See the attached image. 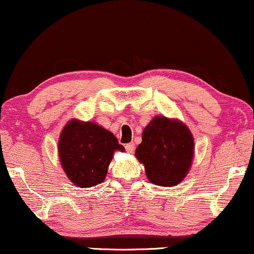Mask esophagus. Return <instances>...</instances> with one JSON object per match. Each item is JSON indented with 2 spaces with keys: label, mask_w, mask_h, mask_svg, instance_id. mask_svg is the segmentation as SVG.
Instances as JSON below:
<instances>
[{
  "label": "esophagus",
  "mask_w": 254,
  "mask_h": 254,
  "mask_svg": "<svg viewBox=\"0 0 254 254\" xmlns=\"http://www.w3.org/2000/svg\"><path fill=\"white\" fill-rule=\"evenodd\" d=\"M125 149H127V151L129 153H133V151H134V144L133 143H129V144H127V145H125Z\"/></svg>",
  "instance_id": "obj_1"
}]
</instances>
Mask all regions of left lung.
Here are the masks:
<instances>
[{"label":"left lung","instance_id":"8db88e82","mask_svg":"<svg viewBox=\"0 0 254 254\" xmlns=\"http://www.w3.org/2000/svg\"><path fill=\"white\" fill-rule=\"evenodd\" d=\"M136 158L145 168L146 177L158 186H176L190 171L194 139L190 129L177 118L155 116L144 127Z\"/></svg>","mask_w":254,"mask_h":254}]
</instances>
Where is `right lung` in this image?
<instances>
[{"label":"right lung","mask_w":254,"mask_h":254,"mask_svg":"<svg viewBox=\"0 0 254 254\" xmlns=\"http://www.w3.org/2000/svg\"><path fill=\"white\" fill-rule=\"evenodd\" d=\"M116 151L124 152L114 133L94 122L73 118L61 131L59 157L66 177L77 188L104 182Z\"/></svg>","instance_id":"1"}]
</instances>
